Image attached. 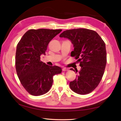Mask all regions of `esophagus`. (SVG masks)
I'll list each match as a JSON object with an SVG mask.
<instances>
[{"mask_svg": "<svg viewBox=\"0 0 121 121\" xmlns=\"http://www.w3.org/2000/svg\"><path fill=\"white\" fill-rule=\"evenodd\" d=\"M67 70H68V69L66 68H62V71H67Z\"/></svg>", "mask_w": 121, "mask_h": 121, "instance_id": "1", "label": "esophagus"}]
</instances>
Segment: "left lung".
I'll return each instance as SVG.
<instances>
[{
    "label": "left lung",
    "instance_id": "obj_1",
    "mask_svg": "<svg viewBox=\"0 0 121 121\" xmlns=\"http://www.w3.org/2000/svg\"><path fill=\"white\" fill-rule=\"evenodd\" d=\"M69 39L74 50L71 56L79 62L81 69L76 78L69 83L70 89L79 95H86L99 85L107 63L105 43L97 32L92 30L79 28L67 30L60 35ZM70 70L78 72L77 70Z\"/></svg>",
    "mask_w": 121,
    "mask_h": 121
}]
</instances>
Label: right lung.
<instances>
[{
    "instance_id": "1",
    "label": "right lung",
    "mask_w": 121,
    "mask_h": 121,
    "mask_svg": "<svg viewBox=\"0 0 121 121\" xmlns=\"http://www.w3.org/2000/svg\"><path fill=\"white\" fill-rule=\"evenodd\" d=\"M61 29H30L18 43L15 55V68L20 82L32 95H44L52 86L53 76L60 73L58 66H50L40 61L45 54L48 44Z\"/></svg>"
}]
</instances>
